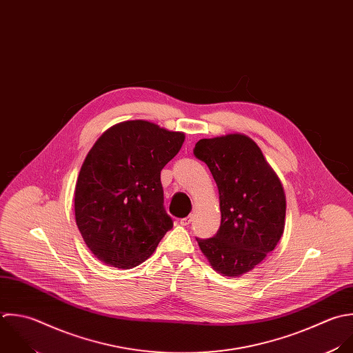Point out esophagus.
I'll use <instances>...</instances> for the list:
<instances>
[{
	"mask_svg": "<svg viewBox=\"0 0 353 353\" xmlns=\"http://www.w3.org/2000/svg\"><path fill=\"white\" fill-rule=\"evenodd\" d=\"M191 221H192V217H191V216H188V217L181 219V220H180V224H181V225H190V224H191Z\"/></svg>",
	"mask_w": 353,
	"mask_h": 353,
	"instance_id": "34e87169",
	"label": "esophagus"
}]
</instances>
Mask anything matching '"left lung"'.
Wrapping results in <instances>:
<instances>
[{
  "mask_svg": "<svg viewBox=\"0 0 353 353\" xmlns=\"http://www.w3.org/2000/svg\"><path fill=\"white\" fill-rule=\"evenodd\" d=\"M194 155L210 169L219 188L221 224L198 245L213 270L241 276L259 265L282 238L286 196L260 147L246 134L202 139Z\"/></svg>",
  "mask_w": 353,
  "mask_h": 353,
  "instance_id": "obj_1",
  "label": "left lung"
}]
</instances>
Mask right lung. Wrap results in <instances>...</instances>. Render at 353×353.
<instances>
[{"label": "right lung", "mask_w": 353, "mask_h": 353, "mask_svg": "<svg viewBox=\"0 0 353 353\" xmlns=\"http://www.w3.org/2000/svg\"><path fill=\"white\" fill-rule=\"evenodd\" d=\"M184 139L148 121H125L105 130L88 152L74 192L75 221L104 264L121 270L141 264L173 227L161 170Z\"/></svg>", "instance_id": "right-lung-1"}]
</instances>
